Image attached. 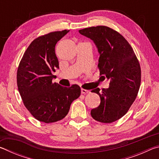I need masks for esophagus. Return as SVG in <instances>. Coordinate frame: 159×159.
<instances>
[{
    "label": "esophagus",
    "mask_w": 159,
    "mask_h": 159,
    "mask_svg": "<svg viewBox=\"0 0 159 159\" xmlns=\"http://www.w3.org/2000/svg\"><path fill=\"white\" fill-rule=\"evenodd\" d=\"M88 92H89V90L83 89V88H81V93L82 94H86V93H88Z\"/></svg>",
    "instance_id": "1"
}]
</instances>
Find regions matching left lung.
Instances as JSON below:
<instances>
[{
  "label": "left lung",
  "instance_id": "1",
  "mask_svg": "<svg viewBox=\"0 0 159 159\" xmlns=\"http://www.w3.org/2000/svg\"><path fill=\"white\" fill-rule=\"evenodd\" d=\"M79 33L95 43L100 55L99 74L110 80L107 89L100 92L98 88L91 91L99 95L100 104L91 110L90 114L99 122H114L128 111L138 95L141 83L139 62L129 43L113 29L91 26L79 30Z\"/></svg>",
  "mask_w": 159,
  "mask_h": 159
}]
</instances>
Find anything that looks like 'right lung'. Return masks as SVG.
<instances>
[{
	"label": "right lung",
	"mask_w": 159,
	"mask_h": 159,
	"mask_svg": "<svg viewBox=\"0 0 159 159\" xmlns=\"http://www.w3.org/2000/svg\"><path fill=\"white\" fill-rule=\"evenodd\" d=\"M69 31H52L36 38L18 66L17 83L23 103L36 119L45 123L63 119L80 95L78 85L66 88L52 81V72L59 68L55 45Z\"/></svg>",
	"instance_id": "obj_1"
}]
</instances>
